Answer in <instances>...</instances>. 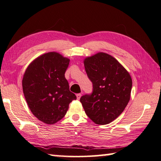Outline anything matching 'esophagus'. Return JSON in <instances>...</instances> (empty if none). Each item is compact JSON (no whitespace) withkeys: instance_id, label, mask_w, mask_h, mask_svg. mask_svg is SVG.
Segmentation results:
<instances>
[{"instance_id":"34e87169","label":"esophagus","mask_w":161,"mask_h":161,"mask_svg":"<svg viewBox=\"0 0 161 161\" xmlns=\"http://www.w3.org/2000/svg\"><path fill=\"white\" fill-rule=\"evenodd\" d=\"M76 95V98L78 100H79L80 99V97H81V94L80 93H78Z\"/></svg>"}]
</instances>
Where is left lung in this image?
I'll list each match as a JSON object with an SVG mask.
<instances>
[{"label": "left lung", "mask_w": 161, "mask_h": 161, "mask_svg": "<svg viewBox=\"0 0 161 161\" xmlns=\"http://www.w3.org/2000/svg\"><path fill=\"white\" fill-rule=\"evenodd\" d=\"M83 62L93 91L82 96L80 103L94 123L109 124L122 113L130 99L131 76L115 58L104 52L86 57Z\"/></svg>", "instance_id": "obj_1"}]
</instances>
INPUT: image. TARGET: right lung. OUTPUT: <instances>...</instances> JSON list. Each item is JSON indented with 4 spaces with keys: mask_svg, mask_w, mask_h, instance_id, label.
<instances>
[{
    "mask_svg": "<svg viewBox=\"0 0 161 161\" xmlns=\"http://www.w3.org/2000/svg\"><path fill=\"white\" fill-rule=\"evenodd\" d=\"M69 62L59 53L47 52L33 60L24 73L22 86L29 108L46 124L64 118L70 102L76 99L64 76Z\"/></svg>",
    "mask_w": 161,
    "mask_h": 161,
    "instance_id": "obj_1",
    "label": "right lung"
}]
</instances>
